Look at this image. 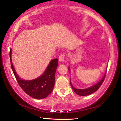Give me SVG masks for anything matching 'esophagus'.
<instances>
[{
  "label": "esophagus",
  "instance_id": "esophagus-1",
  "mask_svg": "<svg viewBox=\"0 0 121 121\" xmlns=\"http://www.w3.org/2000/svg\"><path fill=\"white\" fill-rule=\"evenodd\" d=\"M64 59H65V55L64 54H61L59 57V60L60 62H62L64 61Z\"/></svg>",
  "mask_w": 121,
  "mask_h": 121
}]
</instances>
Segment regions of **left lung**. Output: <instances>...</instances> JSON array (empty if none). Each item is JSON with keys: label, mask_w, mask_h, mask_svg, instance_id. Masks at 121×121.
Listing matches in <instances>:
<instances>
[{"label": "left lung", "mask_w": 121, "mask_h": 121, "mask_svg": "<svg viewBox=\"0 0 121 121\" xmlns=\"http://www.w3.org/2000/svg\"><path fill=\"white\" fill-rule=\"evenodd\" d=\"M68 69H69V72H70L71 70H70V69H69V67H68ZM106 71L104 75L103 76V78H101V79L100 80V81H99L98 83L94 84L93 86H89V87L86 88V89H77V88H74V86H72V83H71V81H70L71 86L72 88L73 91L77 95H79V96H86V95H89L91 94H93V93H94L96 91H97V90H98L99 88H100V86H101L102 83H103L104 81L105 76H106Z\"/></svg>", "instance_id": "obj_1"}]
</instances>
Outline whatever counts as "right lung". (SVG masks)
Returning a JSON list of instances; mask_svg holds the SVG:
<instances>
[{
	"label": "right lung",
	"mask_w": 121,
	"mask_h": 121,
	"mask_svg": "<svg viewBox=\"0 0 121 121\" xmlns=\"http://www.w3.org/2000/svg\"><path fill=\"white\" fill-rule=\"evenodd\" d=\"M11 49L10 52L11 66L17 81L26 94L35 99L45 98L53 91L55 84V75L58 66L57 59H54L49 62L43 73L34 79L25 80L20 78L13 65L11 59Z\"/></svg>",
	"instance_id": "right-lung-1"
}]
</instances>
